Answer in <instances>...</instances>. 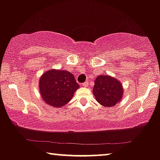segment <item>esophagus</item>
Masks as SVG:
<instances>
[{
	"label": "esophagus",
	"instance_id": "1",
	"mask_svg": "<svg viewBox=\"0 0 160 160\" xmlns=\"http://www.w3.org/2000/svg\"><path fill=\"white\" fill-rule=\"evenodd\" d=\"M88 85V82H85L84 83H82V86H83V87H87Z\"/></svg>",
	"mask_w": 160,
	"mask_h": 160
}]
</instances>
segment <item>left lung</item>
I'll return each mask as SVG.
<instances>
[{
  "instance_id": "left-lung-1",
  "label": "left lung",
  "mask_w": 160,
  "mask_h": 160,
  "mask_svg": "<svg viewBox=\"0 0 160 160\" xmlns=\"http://www.w3.org/2000/svg\"><path fill=\"white\" fill-rule=\"evenodd\" d=\"M93 95L100 104L107 107H114L121 101L124 88L122 82L109 75H98L95 80Z\"/></svg>"
}]
</instances>
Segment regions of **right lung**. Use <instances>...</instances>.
Returning <instances> with one entry per match:
<instances>
[{"label":"right lung","mask_w":160,"mask_h":160,"mask_svg":"<svg viewBox=\"0 0 160 160\" xmlns=\"http://www.w3.org/2000/svg\"><path fill=\"white\" fill-rule=\"evenodd\" d=\"M38 84L42 98L47 104L55 108H61L68 103L80 88L72 73L53 68L42 75Z\"/></svg>","instance_id":"right-lung-1"}]
</instances>
